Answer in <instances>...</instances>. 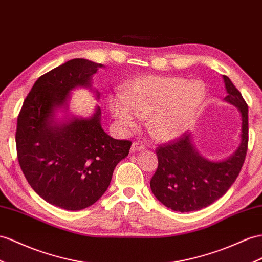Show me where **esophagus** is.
Listing matches in <instances>:
<instances>
[{
  "instance_id": "1",
  "label": "esophagus",
  "mask_w": 262,
  "mask_h": 262,
  "mask_svg": "<svg viewBox=\"0 0 262 262\" xmlns=\"http://www.w3.org/2000/svg\"><path fill=\"white\" fill-rule=\"evenodd\" d=\"M145 149V146L143 144H140L138 142H134L132 145V152H135V151H139V150H144Z\"/></svg>"
}]
</instances>
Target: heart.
Wrapping results in <instances>:
<instances>
[{
    "instance_id": "obj_1",
    "label": "heart",
    "mask_w": 262,
    "mask_h": 262,
    "mask_svg": "<svg viewBox=\"0 0 262 262\" xmlns=\"http://www.w3.org/2000/svg\"><path fill=\"white\" fill-rule=\"evenodd\" d=\"M206 96V86L200 80L147 75L126 83L122 93L108 97L107 105L123 132L130 133L147 117L152 135L167 140L189 128Z\"/></svg>"
}]
</instances>
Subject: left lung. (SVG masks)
<instances>
[{
    "mask_svg": "<svg viewBox=\"0 0 262 262\" xmlns=\"http://www.w3.org/2000/svg\"><path fill=\"white\" fill-rule=\"evenodd\" d=\"M226 102L241 115L240 144L230 157L211 162L203 157L192 143L190 133L157 147L158 168L150 180L151 191L171 210H200L223 197L237 179L248 149V106L229 77L223 75Z\"/></svg>",
    "mask_w": 262,
    "mask_h": 262,
    "instance_id": "8db88e82",
    "label": "left lung"
}]
</instances>
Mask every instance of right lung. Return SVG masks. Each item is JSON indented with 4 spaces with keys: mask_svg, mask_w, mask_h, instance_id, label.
<instances>
[{
    "mask_svg": "<svg viewBox=\"0 0 262 262\" xmlns=\"http://www.w3.org/2000/svg\"><path fill=\"white\" fill-rule=\"evenodd\" d=\"M98 67L103 65L74 58L44 74L17 117V159L26 180L39 197L66 210L95 204L132 146L129 140L114 139L104 132L98 106L90 118H55L56 111L69 108L71 91L92 90Z\"/></svg>",
    "mask_w": 262,
    "mask_h": 262,
    "instance_id": "obj_1",
    "label": "right lung"
}]
</instances>
